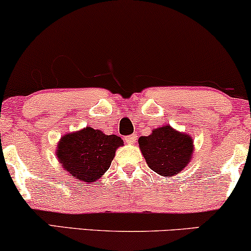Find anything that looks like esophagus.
I'll return each mask as SVG.
<instances>
[{
	"label": "esophagus",
	"mask_w": 251,
	"mask_h": 251,
	"mask_svg": "<svg viewBox=\"0 0 251 251\" xmlns=\"http://www.w3.org/2000/svg\"><path fill=\"white\" fill-rule=\"evenodd\" d=\"M125 141L127 142L128 145H133L136 141V135L135 134H132V135L125 136Z\"/></svg>",
	"instance_id": "obj_1"
}]
</instances>
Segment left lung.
Here are the masks:
<instances>
[{"label": "left lung", "instance_id": "left-lung-1", "mask_svg": "<svg viewBox=\"0 0 251 251\" xmlns=\"http://www.w3.org/2000/svg\"><path fill=\"white\" fill-rule=\"evenodd\" d=\"M139 147L148 167L170 178L188 166L193 153V140L170 125L155 128L148 136L139 138Z\"/></svg>", "mask_w": 251, "mask_h": 251}]
</instances>
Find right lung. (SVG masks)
Wrapping results in <instances>:
<instances>
[{"instance_id": "right-lung-1", "label": "right lung", "mask_w": 251, "mask_h": 251, "mask_svg": "<svg viewBox=\"0 0 251 251\" xmlns=\"http://www.w3.org/2000/svg\"><path fill=\"white\" fill-rule=\"evenodd\" d=\"M123 145L120 136L106 135L88 126L63 135L58 144L56 157L73 177L91 183L109 169L117 148Z\"/></svg>"}]
</instances>
